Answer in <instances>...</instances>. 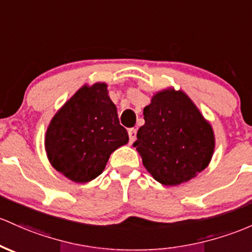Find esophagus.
<instances>
[{"instance_id": "1", "label": "esophagus", "mask_w": 252, "mask_h": 252, "mask_svg": "<svg viewBox=\"0 0 252 252\" xmlns=\"http://www.w3.org/2000/svg\"><path fill=\"white\" fill-rule=\"evenodd\" d=\"M128 135H129V142L132 143L135 140H136V129H134V128L129 129Z\"/></svg>"}]
</instances>
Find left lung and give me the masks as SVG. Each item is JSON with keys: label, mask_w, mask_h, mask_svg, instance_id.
Here are the masks:
<instances>
[{"label": "left lung", "mask_w": 252, "mask_h": 252, "mask_svg": "<svg viewBox=\"0 0 252 252\" xmlns=\"http://www.w3.org/2000/svg\"><path fill=\"white\" fill-rule=\"evenodd\" d=\"M143 118L132 146L157 182L175 187L208 166L215 148L214 131L183 91L167 88L156 93L143 109Z\"/></svg>", "instance_id": "8db88e82"}]
</instances>
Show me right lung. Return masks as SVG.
I'll return each mask as SVG.
<instances>
[{
	"label": "right lung",
	"mask_w": 252,
	"mask_h": 252,
	"mask_svg": "<svg viewBox=\"0 0 252 252\" xmlns=\"http://www.w3.org/2000/svg\"><path fill=\"white\" fill-rule=\"evenodd\" d=\"M129 141L107 85H85L52 117L45 134L50 164L75 183L93 181L112 152Z\"/></svg>",
	"instance_id": "right-lung-1"
}]
</instances>
